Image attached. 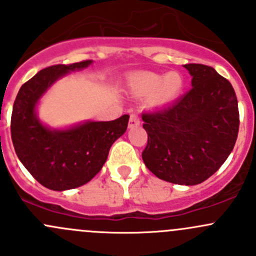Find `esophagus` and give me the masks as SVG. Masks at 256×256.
Here are the masks:
<instances>
[{
    "label": "esophagus",
    "instance_id": "esophagus-1",
    "mask_svg": "<svg viewBox=\"0 0 256 256\" xmlns=\"http://www.w3.org/2000/svg\"><path fill=\"white\" fill-rule=\"evenodd\" d=\"M138 125H140V118H138L136 114H131L130 120H128V128H138Z\"/></svg>",
    "mask_w": 256,
    "mask_h": 256
}]
</instances>
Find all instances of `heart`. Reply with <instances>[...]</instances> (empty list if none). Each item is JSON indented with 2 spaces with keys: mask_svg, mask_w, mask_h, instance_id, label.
Returning <instances> with one entry per match:
<instances>
[{
  "mask_svg": "<svg viewBox=\"0 0 256 256\" xmlns=\"http://www.w3.org/2000/svg\"><path fill=\"white\" fill-rule=\"evenodd\" d=\"M184 78L178 72L157 74L141 72L128 76V89L138 98L150 96V104L154 108H166L176 102L184 92Z\"/></svg>",
  "mask_w": 256,
  "mask_h": 256,
  "instance_id": "b5f03b06",
  "label": "heart"
}]
</instances>
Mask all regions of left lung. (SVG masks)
Wrapping results in <instances>:
<instances>
[{"instance_id": "obj_1", "label": "left lung", "mask_w": 256, "mask_h": 256, "mask_svg": "<svg viewBox=\"0 0 256 256\" xmlns=\"http://www.w3.org/2000/svg\"><path fill=\"white\" fill-rule=\"evenodd\" d=\"M192 89L166 109L144 114L147 168L180 186L204 182L226 162L238 138V100L230 82L212 66L186 64Z\"/></svg>"}]
</instances>
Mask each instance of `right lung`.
I'll return each mask as SVG.
<instances>
[{
	"label": "right lung",
	"mask_w": 256,
	"mask_h": 256,
	"mask_svg": "<svg viewBox=\"0 0 256 256\" xmlns=\"http://www.w3.org/2000/svg\"><path fill=\"white\" fill-rule=\"evenodd\" d=\"M92 64V60H85L43 69L20 86L14 100L11 118L14 151L27 171L52 190H73L92 180L106 162L110 147L128 128V115L56 128L38 116L40 99L54 82Z\"/></svg>",
	"instance_id": "1"
}]
</instances>
